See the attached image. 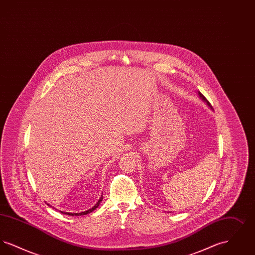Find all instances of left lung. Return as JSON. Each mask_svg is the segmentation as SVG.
Masks as SVG:
<instances>
[{
    "label": "left lung",
    "mask_w": 255,
    "mask_h": 255,
    "mask_svg": "<svg viewBox=\"0 0 255 255\" xmlns=\"http://www.w3.org/2000/svg\"><path fill=\"white\" fill-rule=\"evenodd\" d=\"M199 96H200V97H201V98H202V99H203V100H204V101H206V103H207V105H208V106H210V103H209V102H208V100H207V99H206V97H204V95H202V94H201V93H200V92H199ZM210 107H211V106H210Z\"/></svg>",
    "instance_id": "left-lung-1"
}]
</instances>
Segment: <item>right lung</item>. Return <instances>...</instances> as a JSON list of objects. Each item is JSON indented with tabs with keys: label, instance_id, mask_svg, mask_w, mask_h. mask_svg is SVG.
Returning a JSON list of instances; mask_svg holds the SVG:
<instances>
[{
	"label": "right lung",
	"instance_id": "add662e5",
	"mask_svg": "<svg viewBox=\"0 0 255 255\" xmlns=\"http://www.w3.org/2000/svg\"><path fill=\"white\" fill-rule=\"evenodd\" d=\"M102 196H101V198L98 200V202H97V204L95 205L94 207H92V208H90L89 210H87V211H84V212H80V213H67V212H64L65 214H68V215H70V216H80V215H86V214H89V213H91L92 211H94L96 208H97V206L100 205V203H101V201H102ZM63 213V212H62Z\"/></svg>",
	"mask_w": 255,
	"mask_h": 255
}]
</instances>
